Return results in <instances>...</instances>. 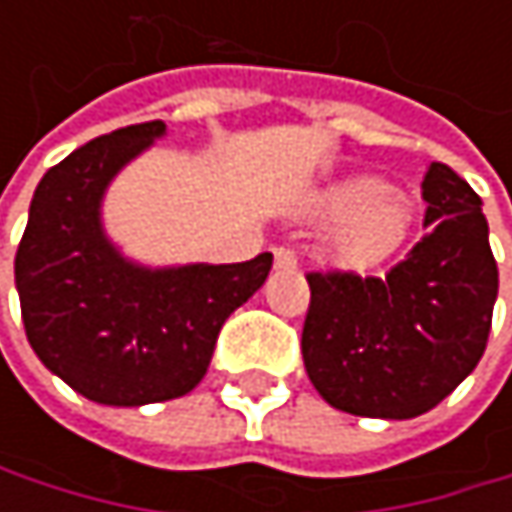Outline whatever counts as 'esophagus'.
I'll return each instance as SVG.
<instances>
[{
    "label": "esophagus",
    "instance_id": "esophagus-1",
    "mask_svg": "<svg viewBox=\"0 0 512 512\" xmlns=\"http://www.w3.org/2000/svg\"><path fill=\"white\" fill-rule=\"evenodd\" d=\"M272 255H275V266L278 269H296V252L290 246H278Z\"/></svg>",
    "mask_w": 512,
    "mask_h": 512
}]
</instances>
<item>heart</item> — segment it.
<instances>
[{"label": "heart", "mask_w": 512, "mask_h": 512, "mask_svg": "<svg viewBox=\"0 0 512 512\" xmlns=\"http://www.w3.org/2000/svg\"><path fill=\"white\" fill-rule=\"evenodd\" d=\"M326 219L347 225L341 231L344 255L356 260H379L403 240L409 228V207L391 198L388 183L358 177L329 195Z\"/></svg>", "instance_id": "b5f03b06"}]
</instances>
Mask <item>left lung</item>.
<instances>
[{
  "label": "left lung",
  "mask_w": 512,
  "mask_h": 512,
  "mask_svg": "<svg viewBox=\"0 0 512 512\" xmlns=\"http://www.w3.org/2000/svg\"><path fill=\"white\" fill-rule=\"evenodd\" d=\"M427 234L385 275L308 272L302 358L314 388L361 418H415L477 367L492 329L498 263L480 195L433 162Z\"/></svg>",
  "instance_id": "left-lung-1"
}]
</instances>
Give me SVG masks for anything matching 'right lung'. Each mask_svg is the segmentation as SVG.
<instances>
[{
    "mask_svg": "<svg viewBox=\"0 0 512 512\" xmlns=\"http://www.w3.org/2000/svg\"><path fill=\"white\" fill-rule=\"evenodd\" d=\"M165 133L162 121L100 136L41 177L14 257L26 338L73 391L106 406L189 394L225 320L266 281L272 255L246 263L139 269L100 231L115 171Z\"/></svg>",
    "mask_w": 512,
    "mask_h": 512,
    "instance_id": "add662e5",
    "label": "right lung"
}]
</instances>
